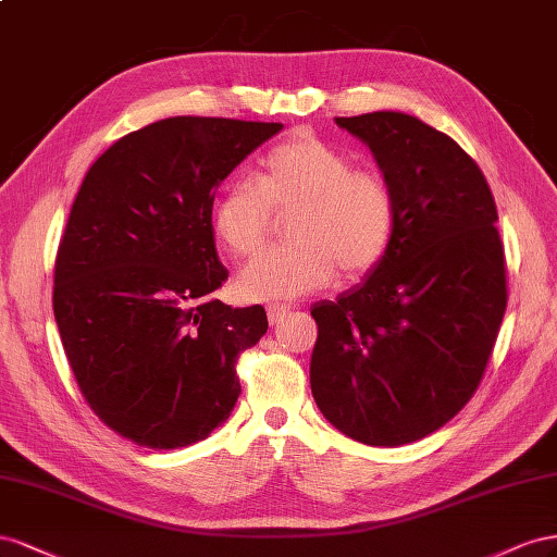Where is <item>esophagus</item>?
Here are the masks:
<instances>
[{
	"mask_svg": "<svg viewBox=\"0 0 557 557\" xmlns=\"http://www.w3.org/2000/svg\"><path fill=\"white\" fill-rule=\"evenodd\" d=\"M292 312V308L289 306H268V322L270 324H277V322H282L284 317H287Z\"/></svg>",
	"mask_w": 557,
	"mask_h": 557,
	"instance_id": "34e87169",
	"label": "esophagus"
}]
</instances>
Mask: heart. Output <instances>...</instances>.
Segmentation results:
<instances>
[{"label": "heart", "mask_w": 557, "mask_h": 557, "mask_svg": "<svg viewBox=\"0 0 557 557\" xmlns=\"http://www.w3.org/2000/svg\"><path fill=\"white\" fill-rule=\"evenodd\" d=\"M275 212L296 210L292 245L259 253L235 280L247 300H289L336 275H363L387 253L396 233V198L383 174L355 170L329 141L298 135L270 149L257 182L235 180L212 210L216 240L235 257L257 251Z\"/></svg>", "instance_id": "obj_1"}]
</instances>
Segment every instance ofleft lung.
I'll use <instances>...</instances> for the list:
<instances>
[{
	"label": "left lung",
	"instance_id": "8db88e82",
	"mask_svg": "<svg viewBox=\"0 0 557 557\" xmlns=\"http://www.w3.org/2000/svg\"><path fill=\"white\" fill-rule=\"evenodd\" d=\"M336 123L371 149L399 216L383 261L310 308V387L338 432L392 448L453 420L485 373L506 310L497 205L473 158L420 119Z\"/></svg>",
	"mask_w": 557,
	"mask_h": 557
}]
</instances>
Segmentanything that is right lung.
Here are the masks:
<instances>
[{
    "label": "right lung",
    "mask_w": 557,
    "mask_h": 557,
    "mask_svg": "<svg viewBox=\"0 0 557 557\" xmlns=\"http://www.w3.org/2000/svg\"><path fill=\"white\" fill-rule=\"evenodd\" d=\"M282 123L172 116L114 141L74 198L53 312L88 406L137 446L184 448L240 396L237 355L268 331L261 306L212 300L228 277L214 190Z\"/></svg>",
    "instance_id": "right-lung-1"
}]
</instances>
